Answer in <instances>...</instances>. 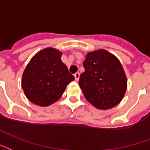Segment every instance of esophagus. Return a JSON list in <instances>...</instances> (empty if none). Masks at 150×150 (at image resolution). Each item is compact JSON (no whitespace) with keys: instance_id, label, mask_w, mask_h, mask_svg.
Instances as JSON below:
<instances>
[{"instance_id":"1","label":"esophagus","mask_w":150,"mask_h":150,"mask_svg":"<svg viewBox=\"0 0 150 150\" xmlns=\"http://www.w3.org/2000/svg\"><path fill=\"white\" fill-rule=\"evenodd\" d=\"M74 77H75V81H78L79 80V77H80V74L79 73H76V74H74Z\"/></svg>"}]
</instances>
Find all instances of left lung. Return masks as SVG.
Returning a JSON list of instances; mask_svg holds the SVG:
<instances>
[{"label": "left lung", "instance_id": "obj_1", "mask_svg": "<svg viewBox=\"0 0 150 150\" xmlns=\"http://www.w3.org/2000/svg\"><path fill=\"white\" fill-rule=\"evenodd\" d=\"M79 86L86 100L98 110L117 105L127 89V77L118 58L105 50L88 52Z\"/></svg>", "mask_w": 150, "mask_h": 150}]
</instances>
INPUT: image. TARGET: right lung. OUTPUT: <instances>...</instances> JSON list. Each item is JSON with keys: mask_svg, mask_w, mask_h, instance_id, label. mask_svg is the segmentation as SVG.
Wrapping results in <instances>:
<instances>
[{"mask_svg": "<svg viewBox=\"0 0 150 150\" xmlns=\"http://www.w3.org/2000/svg\"><path fill=\"white\" fill-rule=\"evenodd\" d=\"M62 52L49 47L35 54L22 74L21 87L32 103L45 107L62 98L74 80L62 62Z\"/></svg>", "mask_w": 150, "mask_h": 150, "instance_id": "obj_1", "label": "right lung"}]
</instances>
